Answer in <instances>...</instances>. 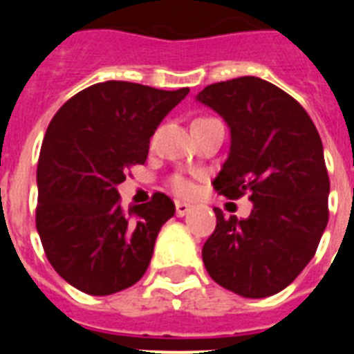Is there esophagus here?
I'll use <instances>...</instances> for the list:
<instances>
[{"mask_svg": "<svg viewBox=\"0 0 354 354\" xmlns=\"http://www.w3.org/2000/svg\"><path fill=\"white\" fill-rule=\"evenodd\" d=\"M176 215L178 216H185L189 213V211L193 209V205L187 204V202H176Z\"/></svg>", "mask_w": 354, "mask_h": 354, "instance_id": "1", "label": "esophagus"}]
</instances>
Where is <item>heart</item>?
<instances>
[{
    "label": "heart",
    "instance_id": "b5f03b06",
    "mask_svg": "<svg viewBox=\"0 0 354 354\" xmlns=\"http://www.w3.org/2000/svg\"><path fill=\"white\" fill-rule=\"evenodd\" d=\"M205 121H213V118H198V119H194L193 124H196V122H205ZM171 187L174 189V193L178 194H189L191 191H193V185H191V182H189L187 178H183V176H174L171 180Z\"/></svg>",
    "mask_w": 354,
    "mask_h": 354
}]
</instances>
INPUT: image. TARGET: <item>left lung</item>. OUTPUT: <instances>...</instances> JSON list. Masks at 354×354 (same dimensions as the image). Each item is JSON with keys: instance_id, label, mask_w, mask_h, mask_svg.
<instances>
[{"instance_id": "8db88e82", "label": "left lung", "mask_w": 354, "mask_h": 354, "mask_svg": "<svg viewBox=\"0 0 354 354\" xmlns=\"http://www.w3.org/2000/svg\"><path fill=\"white\" fill-rule=\"evenodd\" d=\"M200 102L232 130L226 163L213 180L218 194H248V218L224 216L202 248L207 274L244 297H266L290 285L310 263L329 222L324 145L305 108L257 77L205 86Z\"/></svg>"}]
</instances>
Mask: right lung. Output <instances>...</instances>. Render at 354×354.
I'll use <instances>...</instances> for the list:
<instances>
[{"label": "right lung", "instance_id": "right-lung-1", "mask_svg": "<svg viewBox=\"0 0 354 354\" xmlns=\"http://www.w3.org/2000/svg\"><path fill=\"white\" fill-rule=\"evenodd\" d=\"M187 93L106 80L64 102L49 122L36 171V230L47 261L80 292L115 294L149 268L174 204L154 193L124 211L118 185L147 161L156 128Z\"/></svg>", "mask_w": 354, "mask_h": 354}]
</instances>
